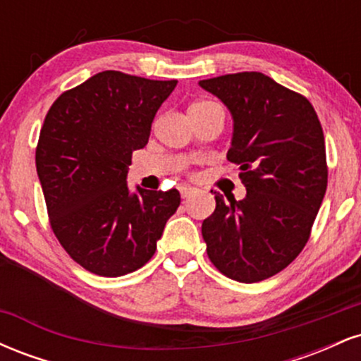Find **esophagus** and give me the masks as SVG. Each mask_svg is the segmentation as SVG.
Listing matches in <instances>:
<instances>
[{
    "instance_id": "esophagus-1",
    "label": "esophagus",
    "mask_w": 361,
    "mask_h": 361,
    "mask_svg": "<svg viewBox=\"0 0 361 361\" xmlns=\"http://www.w3.org/2000/svg\"><path fill=\"white\" fill-rule=\"evenodd\" d=\"M180 193H181V198L188 200V198H192L193 195L197 193V190L192 188V186H180Z\"/></svg>"
}]
</instances>
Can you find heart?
<instances>
[{
    "instance_id": "obj_1",
    "label": "heart",
    "mask_w": 361,
    "mask_h": 361,
    "mask_svg": "<svg viewBox=\"0 0 361 361\" xmlns=\"http://www.w3.org/2000/svg\"><path fill=\"white\" fill-rule=\"evenodd\" d=\"M207 105H214V103L212 102H197V103H193L190 109H200V106H207Z\"/></svg>"
}]
</instances>
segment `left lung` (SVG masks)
<instances>
[{"label": "left lung", "instance_id": "8db88e82", "mask_svg": "<svg viewBox=\"0 0 361 361\" xmlns=\"http://www.w3.org/2000/svg\"><path fill=\"white\" fill-rule=\"evenodd\" d=\"M233 117L227 159L246 197L214 192V214L202 224L207 255L241 283L276 275L307 243L327 186L324 134L307 98L263 73L198 81Z\"/></svg>", "mask_w": 361, "mask_h": 361}]
</instances>
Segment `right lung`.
<instances>
[{"mask_svg":"<svg viewBox=\"0 0 361 361\" xmlns=\"http://www.w3.org/2000/svg\"><path fill=\"white\" fill-rule=\"evenodd\" d=\"M176 80L103 71L62 93L44 120L37 175L51 226L68 255L102 276H122L152 258L180 192L127 185L156 111Z\"/></svg>","mask_w":361,"mask_h":361,"instance_id":"1","label":"right lung"}]
</instances>
